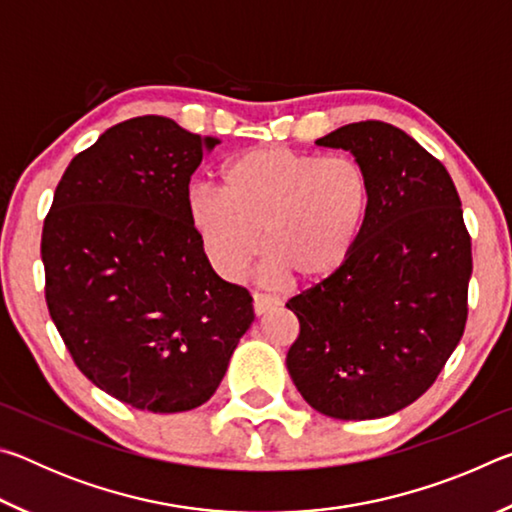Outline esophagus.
<instances>
[{"instance_id":"obj_1","label":"esophagus","mask_w":512,"mask_h":512,"mask_svg":"<svg viewBox=\"0 0 512 512\" xmlns=\"http://www.w3.org/2000/svg\"><path fill=\"white\" fill-rule=\"evenodd\" d=\"M277 305H280V302H277V298L266 296V293H259V291L253 293V309H255L257 316L266 314L268 309H273V307H277Z\"/></svg>"}]
</instances>
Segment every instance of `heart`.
Segmentation results:
<instances>
[{
	"mask_svg": "<svg viewBox=\"0 0 512 512\" xmlns=\"http://www.w3.org/2000/svg\"><path fill=\"white\" fill-rule=\"evenodd\" d=\"M223 192L192 185L189 223L223 277L244 275L264 246L268 271L318 284L339 275L359 244L370 183L345 155L323 158L287 146H257L223 169Z\"/></svg>",
	"mask_w": 512,
	"mask_h": 512,
	"instance_id": "heart-1",
	"label": "heart"
}]
</instances>
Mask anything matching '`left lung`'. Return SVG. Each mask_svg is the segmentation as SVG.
Returning a JSON list of instances; mask_svg holds the SVG:
<instances>
[{
	"instance_id": "obj_1",
	"label": "left lung",
	"mask_w": 512,
	"mask_h": 512,
	"mask_svg": "<svg viewBox=\"0 0 512 512\" xmlns=\"http://www.w3.org/2000/svg\"><path fill=\"white\" fill-rule=\"evenodd\" d=\"M316 144L354 155L370 210L343 271L287 302L300 320L287 368L318 413L384 418L427 393L461 341L472 241L443 162L400 128L357 121Z\"/></svg>"
}]
</instances>
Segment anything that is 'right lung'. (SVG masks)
Masks as SVG:
<instances>
[{"mask_svg": "<svg viewBox=\"0 0 512 512\" xmlns=\"http://www.w3.org/2000/svg\"><path fill=\"white\" fill-rule=\"evenodd\" d=\"M216 144L169 117L121 121L69 162L42 228L51 320L83 375L135 409L210 400L255 320L187 216L189 180Z\"/></svg>", "mask_w": 512, "mask_h": 512, "instance_id": "right-lung-1", "label": "right lung"}]
</instances>
